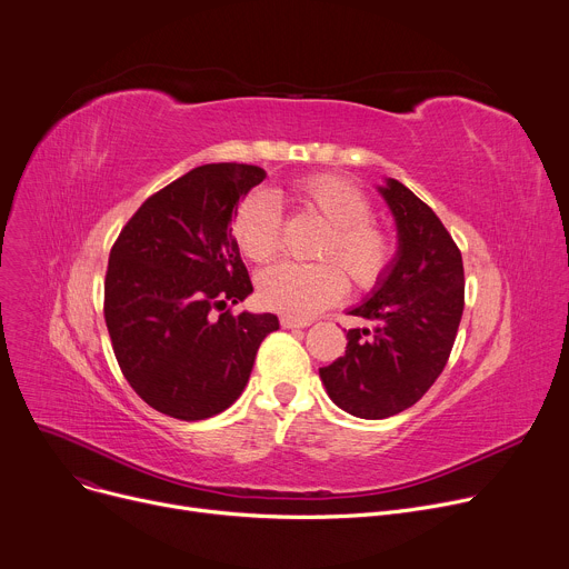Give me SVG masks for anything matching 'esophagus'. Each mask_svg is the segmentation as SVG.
<instances>
[{
	"instance_id": "obj_1",
	"label": "esophagus",
	"mask_w": 569,
	"mask_h": 569,
	"mask_svg": "<svg viewBox=\"0 0 569 569\" xmlns=\"http://www.w3.org/2000/svg\"><path fill=\"white\" fill-rule=\"evenodd\" d=\"M308 325H311L308 320H295V318H286V316L281 318V327L283 329H303Z\"/></svg>"
}]
</instances>
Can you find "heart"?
I'll list each match as a JSON object with an SVG mask.
<instances>
[{
	"label": "heart",
	"mask_w": 569,
	"mask_h": 569,
	"mask_svg": "<svg viewBox=\"0 0 569 569\" xmlns=\"http://www.w3.org/2000/svg\"><path fill=\"white\" fill-rule=\"evenodd\" d=\"M290 197L301 211L322 218L313 258L318 263H279L256 279V297L274 313L308 320L333 306L347 290L368 292L383 283L397 258V240L388 227L372 220V203L353 181L340 174L297 179ZM281 213L268 192H249L231 218V236L244 258L268 263L281 249ZM343 271L340 273L339 270Z\"/></svg>",
	"instance_id": "heart-1"
}]
</instances>
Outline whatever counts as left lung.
Returning <instances> with one entry per match:
<instances>
[{
    "mask_svg": "<svg viewBox=\"0 0 569 569\" xmlns=\"http://www.w3.org/2000/svg\"><path fill=\"white\" fill-rule=\"evenodd\" d=\"M379 190L399 251L383 283L349 311L377 327L349 329L345 353L320 368L333 403L363 420L397 416L425 397L447 366L465 306L460 249L431 206L395 179Z\"/></svg>",
    "mask_w": 569,
    "mask_h": 569,
    "instance_id": "left-lung-1",
    "label": "left lung"
}]
</instances>
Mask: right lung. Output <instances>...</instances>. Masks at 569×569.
Here are the masks:
<instances>
[{"mask_svg": "<svg viewBox=\"0 0 569 569\" xmlns=\"http://www.w3.org/2000/svg\"><path fill=\"white\" fill-rule=\"evenodd\" d=\"M263 179L256 166H199L147 197L111 247V345L129 386L163 416L194 422L229 408L279 329L272 313H231L253 288L229 222Z\"/></svg>", "mask_w": 569, "mask_h": 569, "instance_id": "add662e5", "label": "right lung"}]
</instances>
